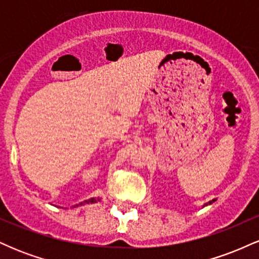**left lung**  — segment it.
<instances>
[{"mask_svg":"<svg viewBox=\"0 0 259 259\" xmlns=\"http://www.w3.org/2000/svg\"><path fill=\"white\" fill-rule=\"evenodd\" d=\"M215 200H212V201H209V203H213V202H214ZM206 206H207V203H206Z\"/></svg>","mask_w":259,"mask_h":259,"instance_id":"1","label":"left lung"}]
</instances>
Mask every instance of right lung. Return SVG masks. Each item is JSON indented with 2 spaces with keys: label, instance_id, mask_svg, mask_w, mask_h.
Returning <instances> with one entry per match:
<instances>
[{
  "label": "right lung",
  "instance_id": "1",
  "mask_svg": "<svg viewBox=\"0 0 259 259\" xmlns=\"http://www.w3.org/2000/svg\"><path fill=\"white\" fill-rule=\"evenodd\" d=\"M97 201H100V198H91V200H89V201H85L84 203H95V202H97ZM84 203L76 204V207H78V206H81V204H84ZM74 207H75V206H74Z\"/></svg>",
  "mask_w": 259,
  "mask_h": 259
}]
</instances>
